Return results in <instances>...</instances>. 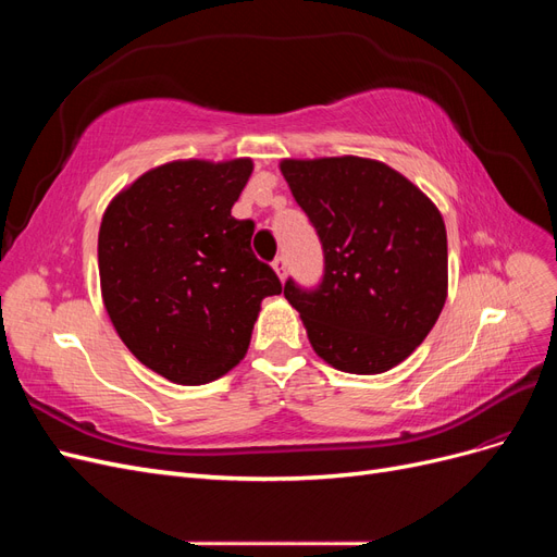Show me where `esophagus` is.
Masks as SVG:
<instances>
[{"label":"esophagus","instance_id":"1","mask_svg":"<svg viewBox=\"0 0 557 557\" xmlns=\"http://www.w3.org/2000/svg\"><path fill=\"white\" fill-rule=\"evenodd\" d=\"M272 267H274V272L278 274V278L283 281V278H285V272H288V260H285L283 256H278V258L272 262Z\"/></svg>","mask_w":557,"mask_h":557}]
</instances>
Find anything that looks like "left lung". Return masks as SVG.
I'll return each instance as SVG.
<instances>
[{
  "label": "left lung",
  "mask_w": 557,
  "mask_h": 557,
  "mask_svg": "<svg viewBox=\"0 0 557 557\" xmlns=\"http://www.w3.org/2000/svg\"><path fill=\"white\" fill-rule=\"evenodd\" d=\"M281 172L323 246L318 285L288 278L285 299L327 364L348 374L387 372L423 344L444 309L442 213L376 160H283Z\"/></svg>",
  "instance_id": "left-lung-1"
}]
</instances>
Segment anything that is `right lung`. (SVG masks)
Wrapping results in <instances>:
<instances>
[{"mask_svg":"<svg viewBox=\"0 0 557 557\" xmlns=\"http://www.w3.org/2000/svg\"><path fill=\"white\" fill-rule=\"evenodd\" d=\"M250 160L170 162L117 195L99 227V281L132 356L174 383H207L237 364L260 301L283 285L232 215Z\"/></svg>","mask_w":557,"mask_h":557,"instance_id":"right-lung-1","label":"right lung"}]
</instances>
